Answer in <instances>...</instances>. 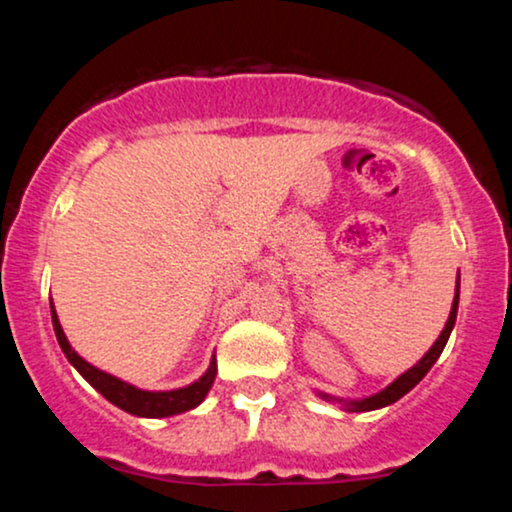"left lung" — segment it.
Masks as SVG:
<instances>
[{"mask_svg": "<svg viewBox=\"0 0 512 512\" xmlns=\"http://www.w3.org/2000/svg\"><path fill=\"white\" fill-rule=\"evenodd\" d=\"M457 303H460V274H457V286H455V298H452V308H450V317L448 322H445L443 332H440V337L433 342L431 349L426 351L424 358H421L416 366H411L409 370H404L402 375H399L397 380H392L390 385L385 387V390L375 392V395L370 397H363V399H339V397H332V395H325V392H317L322 399H327V402H339L346 411H373V409H383L387 404H395L399 397L407 395L409 390H414L416 385L424 380V375L431 370L433 363L438 361V356L443 354L445 344H448L450 339V332L452 327H455V320H457Z\"/></svg>", "mask_w": 512, "mask_h": 512, "instance_id": "1", "label": "left lung"}]
</instances>
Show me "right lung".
<instances>
[{
	"label": "right lung",
	"mask_w": 512,
	"mask_h": 512,
	"mask_svg": "<svg viewBox=\"0 0 512 512\" xmlns=\"http://www.w3.org/2000/svg\"><path fill=\"white\" fill-rule=\"evenodd\" d=\"M50 313H52V327H55L57 342H60L67 361L72 363L81 375H84L86 383H91L105 399H108V402H113L115 407L127 411V414L144 416V419H163V416L182 414V411L199 407V404L204 402V397H207V392L211 390V385H214L216 358H211L207 373H204L199 380H195V383L178 387V390H166V392L139 390V387L129 385L125 380L115 378V375L105 373V370L84 361V358L72 349V344L67 342V337H64L60 317H57V310L52 303H50Z\"/></svg>",
	"instance_id": "1"
}]
</instances>
